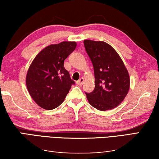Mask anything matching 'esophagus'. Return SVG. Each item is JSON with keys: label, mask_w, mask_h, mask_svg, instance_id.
I'll use <instances>...</instances> for the list:
<instances>
[{"label": "esophagus", "mask_w": 159, "mask_h": 159, "mask_svg": "<svg viewBox=\"0 0 159 159\" xmlns=\"http://www.w3.org/2000/svg\"><path fill=\"white\" fill-rule=\"evenodd\" d=\"M84 82V79L83 77H81L79 80H78V81H77V84L78 85H82V84H83Z\"/></svg>", "instance_id": "1"}]
</instances>
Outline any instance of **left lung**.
Instances as JSON below:
<instances>
[{
    "label": "left lung",
    "instance_id": "obj_1",
    "mask_svg": "<svg viewBox=\"0 0 159 159\" xmlns=\"http://www.w3.org/2000/svg\"><path fill=\"white\" fill-rule=\"evenodd\" d=\"M86 51L94 70L95 88L87 93V100L99 111L119 106L129 89L130 79L123 60L116 51L104 41L84 40Z\"/></svg>",
    "mask_w": 159,
    "mask_h": 159
}]
</instances>
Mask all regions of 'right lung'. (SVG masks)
<instances>
[{
  "instance_id": "obj_1",
  "label": "right lung",
  "mask_w": 159,
  "mask_h": 159,
  "mask_svg": "<svg viewBox=\"0 0 159 159\" xmlns=\"http://www.w3.org/2000/svg\"><path fill=\"white\" fill-rule=\"evenodd\" d=\"M77 46L75 41L51 44L32 62L26 75L28 92L39 106L52 110L63 102L75 82L64 67V61Z\"/></svg>"
}]
</instances>
